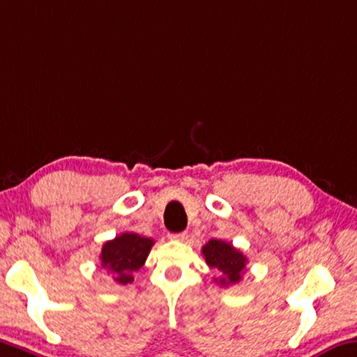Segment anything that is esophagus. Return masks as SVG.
Segmentation results:
<instances>
[{"instance_id": "34e87169", "label": "esophagus", "mask_w": 357, "mask_h": 357, "mask_svg": "<svg viewBox=\"0 0 357 357\" xmlns=\"http://www.w3.org/2000/svg\"><path fill=\"white\" fill-rule=\"evenodd\" d=\"M168 236L172 240H178V241H185V240H188V234H185V231H179V234H169Z\"/></svg>"}]
</instances>
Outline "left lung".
<instances>
[{
  "label": "left lung",
  "instance_id": "8db88e82",
  "mask_svg": "<svg viewBox=\"0 0 357 357\" xmlns=\"http://www.w3.org/2000/svg\"><path fill=\"white\" fill-rule=\"evenodd\" d=\"M202 254L205 257L209 267L218 270L220 275L219 284L230 286L241 281V275L246 268L248 259L245 254L236 250L227 241L222 240H209L202 248Z\"/></svg>",
  "mask_w": 357,
  "mask_h": 357
}]
</instances>
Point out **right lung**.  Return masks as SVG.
<instances>
[{
	"mask_svg": "<svg viewBox=\"0 0 357 357\" xmlns=\"http://www.w3.org/2000/svg\"><path fill=\"white\" fill-rule=\"evenodd\" d=\"M154 240L141 236L133 231H126L114 240L106 241L101 248V267L111 271L119 284L133 282V273L143 267L148 259Z\"/></svg>",
	"mask_w": 357,
	"mask_h": 357,
	"instance_id": "1",
	"label": "right lung"
}]
</instances>
